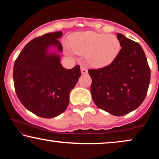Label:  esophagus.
Returning a JSON list of instances; mask_svg holds the SVG:
<instances>
[{
  "label": "esophagus",
  "instance_id": "1",
  "mask_svg": "<svg viewBox=\"0 0 159 159\" xmlns=\"http://www.w3.org/2000/svg\"><path fill=\"white\" fill-rule=\"evenodd\" d=\"M81 73L84 75L87 74V69H86L84 66H81Z\"/></svg>",
  "mask_w": 159,
  "mask_h": 159
}]
</instances>
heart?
Instances as JSON below:
<instances>
[{
	"label": "heart",
	"instance_id": "1",
	"mask_svg": "<svg viewBox=\"0 0 159 159\" xmlns=\"http://www.w3.org/2000/svg\"><path fill=\"white\" fill-rule=\"evenodd\" d=\"M69 44L75 53L86 55L87 63L94 68L111 64L121 48L120 40L115 35L94 31L74 34L69 38Z\"/></svg>",
	"mask_w": 159,
	"mask_h": 159
}]
</instances>
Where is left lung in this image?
Segmentation results:
<instances>
[{
	"instance_id": "obj_1",
	"label": "left lung",
	"mask_w": 159,
	"mask_h": 159,
	"mask_svg": "<svg viewBox=\"0 0 159 159\" xmlns=\"http://www.w3.org/2000/svg\"><path fill=\"white\" fill-rule=\"evenodd\" d=\"M121 49L110 65L89 69L91 95L98 108L115 116L135 110L147 96L150 69L145 53L136 42L117 34Z\"/></svg>"
}]
</instances>
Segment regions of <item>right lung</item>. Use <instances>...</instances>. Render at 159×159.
<instances>
[{
	"mask_svg": "<svg viewBox=\"0 0 159 159\" xmlns=\"http://www.w3.org/2000/svg\"><path fill=\"white\" fill-rule=\"evenodd\" d=\"M63 33H48L32 39L16 58L13 67L15 90L28 111L43 118L63 113L69 102V93L81 75L80 66L71 69L61 64L58 54H48L50 46L63 51L58 40Z\"/></svg>",
	"mask_w": 159,
	"mask_h": 159,
	"instance_id": "add662e5",
	"label": "right lung"
}]
</instances>
